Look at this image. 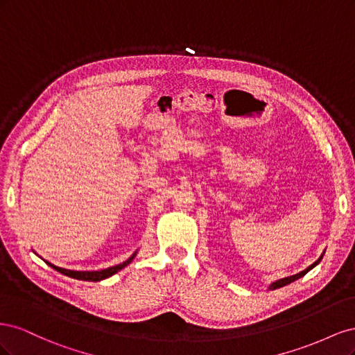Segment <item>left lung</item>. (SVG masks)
I'll use <instances>...</instances> for the list:
<instances>
[{"instance_id": "left-lung-1", "label": "left lung", "mask_w": 355, "mask_h": 355, "mask_svg": "<svg viewBox=\"0 0 355 355\" xmlns=\"http://www.w3.org/2000/svg\"><path fill=\"white\" fill-rule=\"evenodd\" d=\"M321 261V257L320 259L315 262V263H313L311 265L309 268H306L305 271H302V272H299V274H296V275H292V277H286V278H282V280H278V282H275V283H272L271 284V288H280V287H283V286H287V284H290V283H293L295 280H297V278H300V277H304L308 271H311L313 270V268L315 266V265H318V262Z\"/></svg>"}]
</instances>
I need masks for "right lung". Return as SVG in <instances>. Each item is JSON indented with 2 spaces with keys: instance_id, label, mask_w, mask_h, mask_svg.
Listing matches in <instances>:
<instances>
[{
  "instance_id": "add662e5",
  "label": "right lung",
  "mask_w": 355,
  "mask_h": 355,
  "mask_svg": "<svg viewBox=\"0 0 355 355\" xmlns=\"http://www.w3.org/2000/svg\"><path fill=\"white\" fill-rule=\"evenodd\" d=\"M136 256V253L130 257V259L120 263V265H115V266H111V268H106V270H102V271H71V270H65V268H59L56 265H53L50 262L46 261L47 265L55 268L56 271L62 272L63 275H68L71 278H77V280H84V282H101V280H105V278H108L114 274H116L120 270H123L124 266H127L128 263H130L133 261V257Z\"/></svg>"
}]
</instances>
